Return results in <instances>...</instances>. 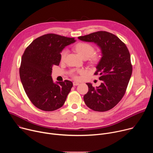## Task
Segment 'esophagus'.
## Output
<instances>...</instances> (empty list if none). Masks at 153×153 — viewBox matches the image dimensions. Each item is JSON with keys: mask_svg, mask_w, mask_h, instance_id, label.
Masks as SVG:
<instances>
[{"mask_svg": "<svg viewBox=\"0 0 153 153\" xmlns=\"http://www.w3.org/2000/svg\"><path fill=\"white\" fill-rule=\"evenodd\" d=\"M79 84V83L78 82H73V85L74 86H77Z\"/></svg>", "mask_w": 153, "mask_h": 153, "instance_id": "34e87169", "label": "esophagus"}]
</instances>
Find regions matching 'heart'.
Segmentation results:
<instances>
[{"instance_id": "b5f03b06", "label": "heart", "mask_w": 153, "mask_h": 153, "mask_svg": "<svg viewBox=\"0 0 153 153\" xmlns=\"http://www.w3.org/2000/svg\"><path fill=\"white\" fill-rule=\"evenodd\" d=\"M76 50L77 53L83 58L84 57L88 58L93 54L94 51V48L91 45H90V43H85V42L78 43L76 46ZM66 54H67V50H65L62 51L60 54L61 60H63L65 59ZM99 59V57L97 56H94L93 57H92V60L94 62H97ZM74 77H76L75 76H74Z\"/></svg>"}]
</instances>
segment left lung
Segmentation results:
<instances>
[{
  "label": "left lung",
  "instance_id": "1",
  "mask_svg": "<svg viewBox=\"0 0 153 153\" xmlns=\"http://www.w3.org/2000/svg\"><path fill=\"white\" fill-rule=\"evenodd\" d=\"M79 39L94 42L100 48L102 57L94 74H100V85L95 88L86 83L88 91L83 96L86 106L96 111L103 112L114 107L123 97L132 74L129 52L125 43L114 34L97 31Z\"/></svg>",
  "mask_w": 153,
  "mask_h": 153
}]
</instances>
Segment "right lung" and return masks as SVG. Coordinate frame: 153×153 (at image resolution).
Here are the masks:
<instances>
[{"label": "right lung", "mask_w": 153, "mask_h": 153, "mask_svg": "<svg viewBox=\"0 0 153 153\" xmlns=\"http://www.w3.org/2000/svg\"><path fill=\"white\" fill-rule=\"evenodd\" d=\"M75 42L74 38L47 34L34 40L25 50L20 78L30 101L40 110H56L66 100L73 83L68 80L54 83L52 68L59 65L63 49Z\"/></svg>", "instance_id": "obj_1"}]
</instances>
